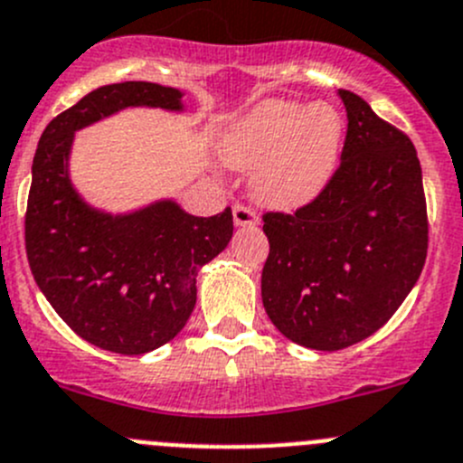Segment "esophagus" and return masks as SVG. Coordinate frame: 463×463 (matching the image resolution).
Segmentation results:
<instances>
[{
	"mask_svg": "<svg viewBox=\"0 0 463 463\" xmlns=\"http://www.w3.org/2000/svg\"><path fill=\"white\" fill-rule=\"evenodd\" d=\"M232 222H235V226L240 228H253L258 226L260 219L253 210L244 208V205H235V208H232Z\"/></svg>",
	"mask_w": 463,
	"mask_h": 463,
	"instance_id": "1",
	"label": "esophagus"
}]
</instances>
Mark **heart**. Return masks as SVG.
<instances>
[{
	"label": "heart",
	"instance_id": "heart-1",
	"mask_svg": "<svg viewBox=\"0 0 463 463\" xmlns=\"http://www.w3.org/2000/svg\"><path fill=\"white\" fill-rule=\"evenodd\" d=\"M345 119L327 101L309 106L269 99L223 133L219 158L253 174V196L276 210H298L321 196L339 167Z\"/></svg>",
	"mask_w": 463,
	"mask_h": 463
}]
</instances>
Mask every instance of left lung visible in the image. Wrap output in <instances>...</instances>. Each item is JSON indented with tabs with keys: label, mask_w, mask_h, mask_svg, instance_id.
Wrapping results in <instances>:
<instances>
[{
	"label": "left lung",
	"mask_w": 463,
	"mask_h": 463,
	"mask_svg": "<svg viewBox=\"0 0 463 463\" xmlns=\"http://www.w3.org/2000/svg\"><path fill=\"white\" fill-rule=\"evenodd\" d=\"M341 165L296 214H264L262 303L273 326L312 351H341L378 332L407 298L428 255L423 172L405 133L339 90Z\"/></svg>",
	"instance_id": "left-lung-1"
}]
</instances>
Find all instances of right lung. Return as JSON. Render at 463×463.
Returning <instances> with one entry per match:
<instances>
[{"mask_svg":"<svg viewBox=\"0 0 463 463\" xmlns=\"http://www.w3.org/2000/svg\"><path fill=\"white\" fill-rule=\"evenodd\" d=\"M185 92L149 80L92 90L49 122L31 167L26 258L58 317L103 351L145 355L172 341L196 305V276L232 237V213L194 217L174 199L127 213L94 208L71 183L76 133L128 108L183 115Z\"/></svg>","mask_w":463,"mask_h":463,"instance_id":"right-lung-1","label":"right lung"}]
</instances>
